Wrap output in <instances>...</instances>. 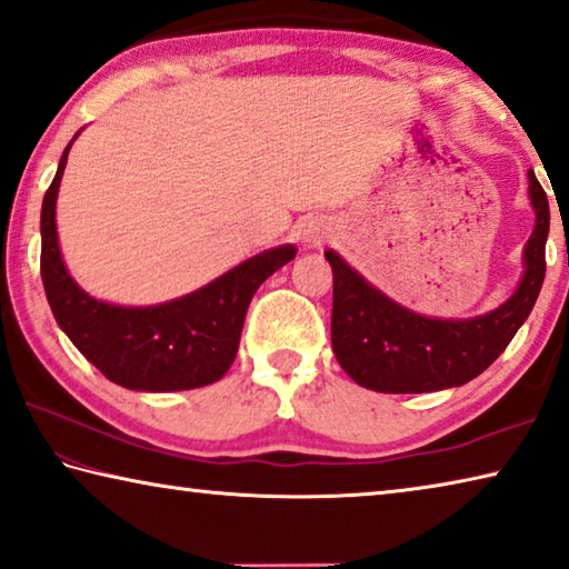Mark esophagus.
I'll return each mask as SVG.
<instances>
[{"mask_svg": "<svg viewBox=\"0 0 569 569\" xmlns=\"http://www.w3.org/2000/svg\"><path fill=\"white\" fill-rule=\"evenodd\" d=\"M325 234H328V229H325L320 221H310V223H307V227H305V231H302V239L307 241V244L318 247L320 241L325 239Z\"/></svg>", "mask_w": 569, "mask_h": 569, "instance_id": "34e87169", "label": "esophagus"}]
</instances>
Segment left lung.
<instances>
[{"mask_svg":"<svg viewBox=\"0 0 569 569\" xmlns=\"http://www.w3.org/2000/svg\"><path fill=\"white\" fill-rule=\"evenodd\" d=\"M529 199L537 223L525 247V277L505 305L473 320H433L406 310L346 259L325 251L332 267V350L342 370L378 393H433L487 370L529 318L545 282L549 203L535 171H529Z\"/></svg>","mask_w":569,"mask_h":569,"instance_id":"obj_1","label":"left lung"}]
</instances>
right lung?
Here are the masks:
<instances>
[{
  "label": "right lung",
  "instance_id": "add662e5",
  "mask_svg": "<svg viewBox=\"0 0 569 569\" xmlns=\"http://www.w3.org/2000/svg\"><path fill=\"white\" fill-rule=\"evenodd\" d=\"M72 141L42 201L40 272L50 310L72 346L102 376L130 390L169 393L217 380L237 358L251 297L269 274L295 259V247L251 257L201 290L153 307H120L92 300L62 264L54 201Z\"/></svg>",
  "mask_w": 569,
  "mask_h": 569
}]
</instances>
